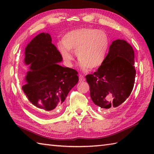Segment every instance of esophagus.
<instances>
[{"mask_svg":"<svg viewBox=\"0 0 154 154\" xmlns=\"http://www.w3.org/2000/svg\"><path fill=\"white\" fill-rule=\"evenodd\" d=\"M79 81H81V82H83V81H85V77H84L83 75H79Z\"/></svg>","mask_w":154,"mask_h":154,"instance_id":"34e87169","label":"esophagus"}]
</instances>
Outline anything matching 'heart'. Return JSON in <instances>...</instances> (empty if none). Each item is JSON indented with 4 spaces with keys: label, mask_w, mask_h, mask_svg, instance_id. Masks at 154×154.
Returning a JSON list of instances; mask_svg holds the SVG:
<instances>
[{
    "label": "heart",
    "mask_w": 154,
    "mask_h": 154,
    "mask_svg": "<svg viewBox=\"0 0 154 154\" xmlns=\"http://www.w3.org/2000/svg\"><path fill=\"white\" fill-rule=\"evenodd\" d=\"M109 49V39L105 32L93 28H80L68 32L59 43L57 50L64 63L71 66L75 52L84 71L99 67L105 61Z\"/></svg>",
    "instance_id": "heart-1"
}]
</instances>
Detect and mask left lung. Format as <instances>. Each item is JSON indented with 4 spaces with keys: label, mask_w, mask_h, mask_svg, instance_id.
Wrapping results in <instances>:
<instances>
[{
    "label": "left lung",
    "mask_w": 154,
    "mask_h": 154,
    "mask_svg": "<svg viewBox=\"0 0 154 154\" xmlns=\"http://www.w3.org/2000/svg\"><path fill=\"white\" fill-rule=\"evenodd\" d=\"M134 52L124 40H116L110 45L105 61L86 79L90 96L95 105L103 109H115L131 94L135 81Z\"/></svg>",
    "instance_id": "1"
}]
</instances>
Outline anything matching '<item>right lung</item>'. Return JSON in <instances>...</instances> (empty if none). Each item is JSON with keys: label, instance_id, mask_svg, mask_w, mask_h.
<instances>
[{"label": "right lung", "instance_id": "right-lung-1", "mask_svg": "<svg viewBox=\"0 0 154 154\" xmlns=\"http://www.w3.org/2000/svg\"><path fill=\"white\" fill-rule=\"evenodd\" d=\"M62 60L48 33L39 34L25 48L24 63L29 71L22 89L41 117L61 106L79 81L76 71L59 64Z\"/></svg>", "mask_w": 154, "mask_h": 154}]
</instances>
